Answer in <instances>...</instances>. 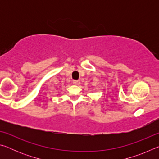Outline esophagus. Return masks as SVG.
<instances>
[{"instance_id":"esophagus-1","label":"esophagus","mask_w":159,"mask_h":159,"mask_svg":"<svg viewBox=\"0 0 159 159\" xmlns=\"http://www.w3.org/2000/svg\"><path fill=\"white\" fill-rule=\"evenodd\" d=\"M73 83L74 85H79L80 84V80H74L73 81Z\"/></svg>"}]
</instances>
